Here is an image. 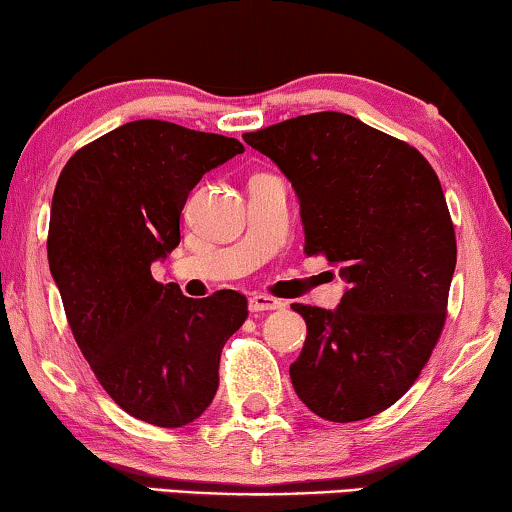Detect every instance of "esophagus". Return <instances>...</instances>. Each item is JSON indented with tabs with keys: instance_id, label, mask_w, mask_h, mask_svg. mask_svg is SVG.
<instances>
[{
	"instance_id": "1",
	"label": "esophagus",
	"mask_w": 512,
	"mask_h": 512,
	"mask_svg": "<svg viewBox=\"0 0 512 512\" xmlns=\"http://www.w3.org/2000/svg\"><path fill=\"white\" fill-rule=\"evenodd\" d=\"M284 303L282 300L272 298V296H265V293H254V296L249 298V312H268V310H279Z\"/></svg>"
}]
</instances>
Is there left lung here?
I'll list each match as a JSON object with an SVG mask.
<instances>
[{
    "mask_svg": "<svg viewBox=\"0 0 512 512\" xmlns=\"http://www.w3.org/2000/svg\"><path fill=\"white\" fill-rule=\"evenodd\" d=\"M244 142L291 181L307 254H326L347 282L335 310L291 305L307 324L293 389L328 422L387 410L445 324L457 240L436 172L410 144L340 111L289 118Z\"/></svg>",
    "mask_w": 512,
    "mask_h": 512,
    "instance_id": "8db88e82",
    "label": "left lung"
}]
</instances>
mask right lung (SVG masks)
Listing matches in <instances>:
<instances>
[{
  "instance_id": "1",
  "label": "right lung",
  "mask_w": 512,
  "mask_h": 512,
  "mask_svg": "<svg viewBox=\"0 0 512 512\" xmlns=\"http://www.w3.org/2000/svg\"><path fill=\"white\" fill-rule=\"evenodd\" d=\"M237 153L233 137L144 118L76 151L55 186L48 265L69 328L104 391L142 422H195L247 319L237 291L195 300L151 275L181 240L188 193Z\"/></svg>"
}]
</instances>
